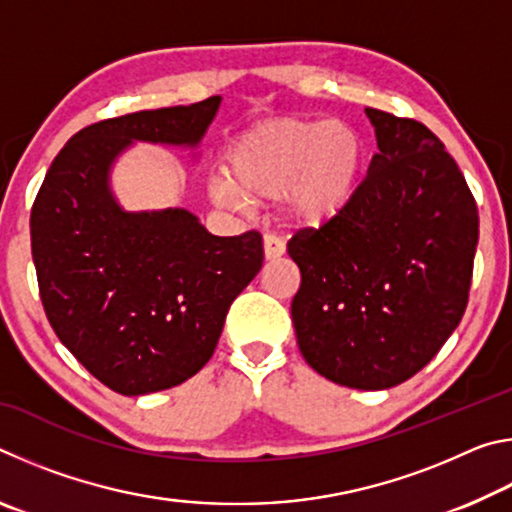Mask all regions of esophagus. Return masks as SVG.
I'll return each instance as SVG.
<instances>
[{
	"instance_id": "obj_1",
	"label": "esophagus",
	"mask_w": 512,
	"mask_h": 512,
	"mask_svg": "<svg viewBox=\"0 0 512 512\" xmlns=\"http://www.w3.org/2000/svg\"><path fill=\"white\" fill-rule=\"evenodd\" d=\"M284 250H287V244H284V239H280L277 235H264V257L266 259L282 257Z\"/></svg>"
}]
</instances>
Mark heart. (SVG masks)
<instances>
[{"label": "heart", "mask_w": 512, "mask_h": 512, "mask_svg": "<svg viewBox=\"0 0 512 512\" xmlns=\"http://www.w3.org/2000/svg\"><path fill=\"white\" fill-rule=\"evenodd\" d=\"M225 158L232 178L212 173L207 180L216 205L246 212L284 196L293 225L323 228L357 196L366 146L345 121L273 119L241 133Z\"/></svg>", "instance_id": "obj_1"}]
</instances>
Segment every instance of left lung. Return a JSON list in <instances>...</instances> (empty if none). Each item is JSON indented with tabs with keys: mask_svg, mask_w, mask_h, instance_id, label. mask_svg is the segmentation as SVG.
Here are the masks:
<instances>
[{
	"mask_svg": "<svg viewBox=\"0 0 512 512\" xmlns=\"http://www.w3.org/2000/svg\"><path fill=\"white\" fill-rule=\"evenodd\" d=\"M377 153L339 219L289 241L291 318L318 375L386 391L436 357L463 318L479 212L427 126L366 108Z\"/></svg>",
	"mask_w": 512,
	"mask_h": 512,
	"instance_id": "obj_1",
	"label": "left lung"
}]
</instances>
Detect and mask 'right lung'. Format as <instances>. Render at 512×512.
<instances>
[{
    "instance_id": "obj_1",
    "label": "right lung",
    "mask_w": 512,
    "mask_h": 512,
    "mask_svg": "<svg viewBox=\"0 0 512 512\" xmlns=\"http://www.w3.org/2000/svg\"><path fill=\"white\" fill-rule=\"evenodd\" d=\"M221 97L142 110L76 133L31 210L40 298L60 343L110 391L137 397L194 377L264 262L259 232L214 237L183 207L128 212L112 169L137 142L196 160Z\"/></svg>"
}]
</instances>
